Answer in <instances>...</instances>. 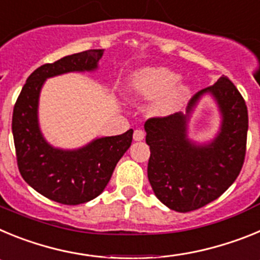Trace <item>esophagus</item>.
<instances>
[{
  "label": "esophagus",
  "instance_id": "esophagus-1",
  "mask_svg": "<svg viewBox=\"0 0 260 260\" xmlns=\"http://www.w3.org/2000/svg\"><path fill=\"white\" fill-rule=\"evenodd\" d=\"M133 138H134L135 142H141L144 139V132L143 130H141V128H137L134 132V135H133Z\"/></svg>",
  "mask_w": 260,
  "mask_h": 260
}]
</instances>
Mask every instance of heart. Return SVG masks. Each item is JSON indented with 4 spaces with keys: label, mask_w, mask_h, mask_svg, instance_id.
<instances>
[{
    "label": "heart",
    "mask_w": 260,
    "mask_h": 260,
    "mask_svg": "<svg viewBox=\"0 0 260 260\" xmlns=\"http://www.w3.org/2000/svg\"><path fill=\"white\" fill-rule=\"evenodd\" d=\"M180 75L165 68H147L133 75L128 92L142 100L157 99L153 105L156 116H171L182 109L191 98L189 84L177 83Z\"/></svg>",
    "instance_id": "obj_1"
}]
</instances>
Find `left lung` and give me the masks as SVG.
I'll use <instances>...</instances> for the list:
<instances>
[{"label": "left lung", "instance_id": "8db88e82", "mask_svg": "<svg viewBox=\"0 0 260 260\" xmlns=\"http://www.w3.org/2000/svg\"><path fill=\"white\" fill-rule=\"evenodd\" d=\"M204 94L219 108V133L207 144L188 139L189 117ZM249 117L245 100L226 77L195 93L186 113L150 118L144 123L150 146L148 181L157 199L177 212H190L217 199L236 181L246 153Z\"/></svg>", "mask_w": 260, "mask_h": 260}]
</instances>
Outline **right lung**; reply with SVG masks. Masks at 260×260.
Returning a JSON list of instances; mask_svg holds the SVG:
<instances>
[{
    "mask_svg": "<svg viewBox=\"0 0 260 260\" xmlns=\"http://www.w3.org/2000/svg\"><path fill=\"white\" fill-rule=\"evenodd\" d=\"M104 49L66 56L36 69L26 80L13 112V137L23 180L32 189L61 204L86 203L104 191L119 158L132 146L133 130L96 138L77 150L48 143L39 125V99L48 78L95 71Z\"/></svg>",
    "mask_w": 260,
    "mask_h": 260,
    "instance_id": "1",
    "label": "right lung"
}]
</instances>
